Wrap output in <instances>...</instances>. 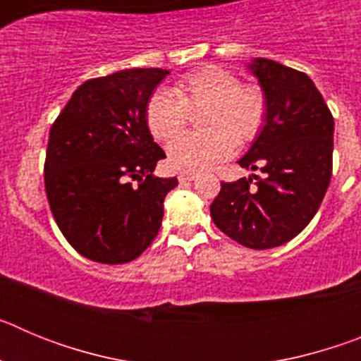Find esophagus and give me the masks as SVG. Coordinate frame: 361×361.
<instances>
[{"label":"esophagus","mask_w":361,"mask_h":361,"mask_svg":"<svg viewBox=\"0 0 361 361\" xmlns=\"http://www.w3.org/2000/svg\"><path fill=\"white\" fill-rule=\"evenodd\" d=\"M197 178V173H193V171H180L178 173V183L184 184V183H191V180H195Z\"/></svg>","instance_id":"obj_1"}]
</instances>
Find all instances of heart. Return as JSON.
<instances>
[{"label":"heart","instance_id":"heart-1","mask_svg":"<svg viewBox=\"0 0 361 361\" xmlns=\"http://www.w3.org/2000/svg\"><path fill=\"white\" fill-rule=\"evenodd\" d=\"M204 110L200 136H181L168 146L175 170H208L228 159L235 145H247L262 132L267 95L258 85H242L233 72L204 66L186 73L173 94L159 90L146 104V124L157 141H171L189 122L190 113Z\"/></svg>","mask_w":361,"mask_h":361}]
</instances>
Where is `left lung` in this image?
<instances>
[{
	"label": "left lung",
	"instance_id": "obj_1",
	"mask_svg": "<svg viewBox=\"0 0 361 361\" xmlns=\"http://www.w3.org/2000/svg\"><path fill=\"white\" fill-rule=\"evenodd\" d=\"M247 68L266 92L267 117L238 164L264 177L222 183L209 212L229 238L269 250L295 238L320 208L333 173L334 119L304 72L264 57Z\"/></svg>",
	"mask_w": 361,
	"mask_h": 361
}]
</instances>
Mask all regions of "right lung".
Returning <instances> with one entry per match:
<instances>
[{
    "instance_id": "add662e5",
    "label": "right lung",
    "mask_w": 361,
    "mask_h": 361,
    "mask_svg": "<svg viewBox=\"0 0 361 361\" xmlns=\"http://www.w3.org/2000/svg\"><path fill=\"white\" fill-rule=\"evenodd\" d=\"M162 68L88 79L50 128L44 190L73 250L101 264L132 262L157 237L177 177H153L166 157L146 124Z\"/></svg>"
}]
</instances>
